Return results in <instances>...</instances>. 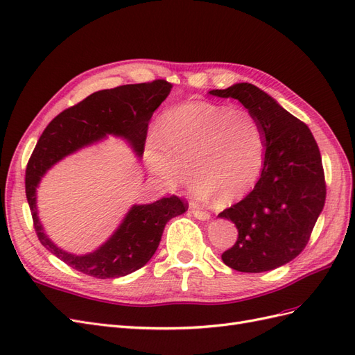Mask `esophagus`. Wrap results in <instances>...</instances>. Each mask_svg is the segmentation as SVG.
I'll list each match as a JSON object with an SVG mask.
<instances>
[{
  "label": "esophagus",
  "mask_w": 355,
  "mask_h": 355,
  "mask_svg": "<svg viewBox=\"0 0 355 355\" xmlns=\"http://www.w3.org/2000/svg\"><path fill=\"white\" fill-rule=\"evenodd\" d=\"M191 211H192V214H194V216L197 218V219H200V220H207L209 218H210V213L209 211H206V210H201V209H198V207H191Z\"/></svg>",
  "instance_id": "1"
}]
</instances>
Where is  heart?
<instances>
[{
  "mask_svg": "<svg viewBox=\"0 0 355 355\" xmlns=\"http://www.w3.org/2000/svg\"><path fill=\"white\" fill-rule=\"evenodd\" d=\"M148 168L168 188L197 178L200 198L244 197L261 175L265 135L261 121L244 108L210 101L185 102L167 110L158 132L148 137Z\"/></svg>",
  "mask_w": 355,
  "mask_h": 355,
  "instance_id": "1",
  "label": "heart"
}]
</instances>
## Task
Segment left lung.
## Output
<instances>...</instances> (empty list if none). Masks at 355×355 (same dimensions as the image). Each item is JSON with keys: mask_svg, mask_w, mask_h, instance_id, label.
I'll return each instance as SVG.
<instances>
[{"mask_svg": "<svg viewBox=\"0 0 355 355\" xmlns=\"http://www.w3.org/2000/svg\"><path fill=\"white\" fill-rule=\"evenodd\" d=\"M209 93L240 101L261 121L265 135L263 168L254 189L219 213L239 230L237 241L222 253V261L240 272L271 271L305 249L324 207L318 145L304 121L253 84Z\"/></svg>", "mask_w": 355, "mask_h": 355, "instance_id": "left-lung-1", "label": "left lung"}]
</instances>
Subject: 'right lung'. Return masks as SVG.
<instances>
[{"instance_id":"obj_1","label":"right lung","mask_w":355,"mask_h":355,"mask_svg":"<svg viewBox=\"0 0 355 355\" xmlns=\"http://www.w3.org/2000/svg\"><path fill=\"white\" fill-rule=\"evenodd\" d=\"M170 90L168 81L154 80L96 92L53 118L40 136L25 173L32 222L40 243L73 270L96 278L123 277L139 270L155 253L166 223L188 210V202L171 196L133 206L121 227L101 249L75 256L56 247L42 231L35 206L40 179L56 161L106 135L125 137L137 155H142L149 120Z\"/></svg>"}]
</instances>
